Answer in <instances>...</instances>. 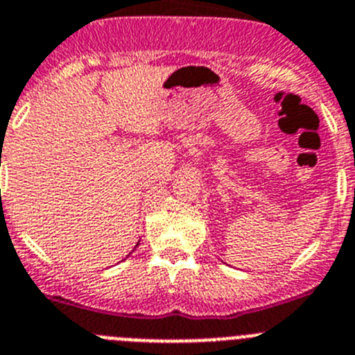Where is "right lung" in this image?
Returning <instances> with one entry per match:
<instances>
[{"mask_svg": "<svg viewBox=\"0 0 355 355\" xmlns=\"http://www.w3.org/2000/svg\"><path fill=\"white\" fill-rule=\"evenodd\" d=\"M138 245H139V242H138V244H136V248H138ZM136 248H134V249H136ZM134 249H132V251H134Z\"/></svg>", "mask_w": 355, "mask_h": 355, "instance_id": "1", "label": "right lung"}]
</instances>
